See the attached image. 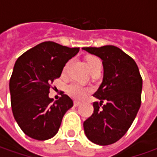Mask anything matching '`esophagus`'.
I'll use <instances>...</instances> for the list:
<instances>
[{
  "instance_id": "esophagus-1",
  "label": "esophagus",
  "mask_w": 157,
  "mask_h": 157,
  "mask_svg": "<svg viewBox=\"0 0 157 157\" xmlns=\"http://www.w3.org/2000/svg\"><path fill=\"white\" fill-rule=\"evenodd\" d=\"M80 105H81L80 101H74V106H79Z\"/></svg>"
}]
</instances>
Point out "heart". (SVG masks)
I'll use <instances>...</instances> for the list:
<instances>
[{
    "instance_id": "1",
    "label": "heart",
    "mask_w": 157,
    "mask_h": 157,
    "mask_svg": "<svg viewBox=\"0 0 157 157\" xmlns=\"http://www.w3.org/2000/svg\"><path fill=\"white\" fill-rule=\"evenodd\" d=\"M86 65L89 71H92L98 66H101V61L96 57H88L86 58ZM66 67H67V64L63 68V71L66 70ZM89 91H90L89 88L85 87L76 82H71L66 86V92L69 94V95L78 100L84 99L86 96V94L89 93Z\"/></svg>"
}]
</instances>
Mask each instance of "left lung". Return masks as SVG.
Here are the masks:
<instances>
[{
	"instance_id": "obj_1",
	"label": "left lung",
	"mask_w": 157,
	"mask_h": 157,
	"mask_svg": "<svg viewBox=\"0 0 157 157\" xmlns=\"http://www.w3.org/2000/svg\"><path fill=\"white\" fill-rule=\"evenodd\" d=\"M82 50L100 57L104 69L102 83L94 94L100 102H94V113L84 122L85 134L95 144L110 145L127 133L139 111L142 78L135 60L116 46Z\"/></svg>"
}]
</instances>
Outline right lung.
<instances>
[{"mask_svg":"<svg viewBox=\"0 0 157 157\" xmlns=\"http://www.w3.org/2000/svg\"><path fill=\"white\" fill-rule=\"evenodd\" d=\"M79 52L54 42H44L16 60L9 80L13 115L28 136L45 141L57 133L66 112L73 105L68 95L54 101L51 84L61 76L65 63Z\"/></svg>","mask_w":157,"mask_h":157,"instance_id":"obj_1","label":"right lung"}]
</instances>
